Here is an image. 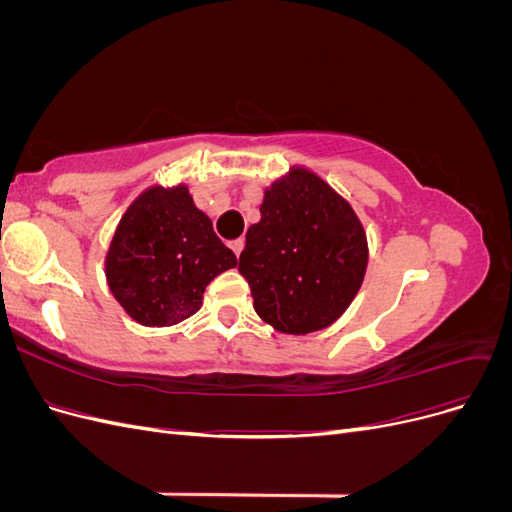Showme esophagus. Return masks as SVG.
<instances>
[{"label":"esophagus","instance_id":"esophagus-1","mask_svg":"<svg viewBox=\"0 0 512 512\" xmlns=\"http://www.w3.org/2000/svg\"><path fill=\"white\" fill-rule=\"evenodd\" d=\"M243 247H245V239H235V241H230V250L237 254V258L241 256V252H243Z\"/></svg>","mask_w":512,"mask_h":512}]
</instances>
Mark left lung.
Segmentation results:
<instances>
[{
	"label": "left lung",
	"instance_id": "obj_1",
	"mask_svg": "<svg viewBox=\"0 0 512 512\" xmlns=\"http://www.w3.org/2000/svg\"><path fill=\"white\" fill-rule=\"evenodd\" d=\"M367 256L363 224L348 200L312 170L292 168L265 190L239 273L262 320L305 335L346 312L363 284Z\"/></svg>",
	"mask_w": 512,
	"mask_h": 512
}]
</instances>
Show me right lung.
Instances as JSON below:
<instances>
[{
  "instance_id": "add662e5",
  "label": "right lung",
  "mask_w": 512,
  "mask_h": 512,
  "mask_svg": "<svg viewBox=\"0 0 512 512\" xmlns=\"http://www.w3.org/2000/svg\"><path fill=\"white\" fill-rule=\"evenodd\" d=\"M237 256L213 232L188 185H153L123 213L106 254V282L143 327H170L196 314L213 277Z\"/></svg>"
}]
</instances>
